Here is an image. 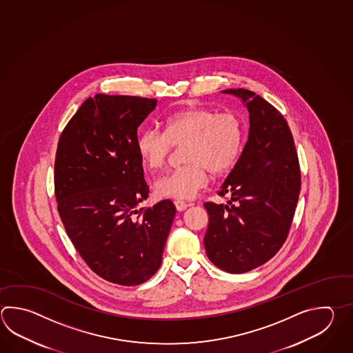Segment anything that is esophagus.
Instances as JSON below:
<instances>
[{"label": "esophagus", "mask_w": 353, "mask_h": 353, "mask_svg": "<svg viewBox=\"0 0 353 353\" xmlns=\"http://www.w3.org/2000/svg\"><path fill=\"white\" fill-rule=\"evenodd\" d=\"M174 206H176L177 211H183V210L188 209V206H190V203L185 201H181V200H176V201H174Z\"/></svg>", "instance_id": "34e87169"}]
</instances>
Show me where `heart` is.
<instances>
[{"instance_id":"heart-1","label":"heart","mask_w":353,"mask_h":353,"mask_svg":"<svg viewBox=\"0 0 353 353\" xmlns=\"http://www.w3.org/2000/svg\"><path fill=\"white\" fill-rule=\"evenodd\" d=\"M165 130L145 128L137 138L143 165L157 171L165 167L174 145L182 147L185 165L162 176L154 185L161 197L190 200L209 183L214 174L236 163L244 144V124L234 112L190 108L176 112L163 122Z\"/></svg>"}]
</instances>
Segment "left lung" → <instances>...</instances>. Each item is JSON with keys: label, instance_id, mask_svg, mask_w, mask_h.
<instances>
[{"label": "left lung", "instance_id": "left-lung-1", "mask_svg": "<svg viewBox=\"0 0 353 353\" xmlns=\"http://www.w3.org/2000/svg\"><path fill=\"white\" fill-rule=\"evenodd\" d=\"M244 101L250 128L243 153L217 194L228 203L205 202L203 238L209 259L228 273L263 265L288 238L301 192V168L285 118L260 95L226 89Z\"/></svg>", "mask_w": 353, "mask_h": 353}]
</instances>
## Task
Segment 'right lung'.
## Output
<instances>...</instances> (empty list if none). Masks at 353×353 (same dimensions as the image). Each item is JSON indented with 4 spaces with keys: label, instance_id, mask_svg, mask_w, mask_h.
I'll list each match as a JSON object with an SVG mask.
<instances>
[{
    "label": "right lung",
    "instance_id": "add662e5",
    "mask_svg": "<svg viewBox=\"0 0 353 353\" xmlns=\"http://www.w3.org/2000/svg\"><path fill=\"white\" fill-rule=\"evenodd\" d=\"M157 99L95 94L59 138L55 197L68 236L94 273L119 285L151 279L162 263L176 208L137 210L148 197L137 130Z\"/></svg>",
    "mask_w": 353,
    "mask_h": 353
}]
</instances>
